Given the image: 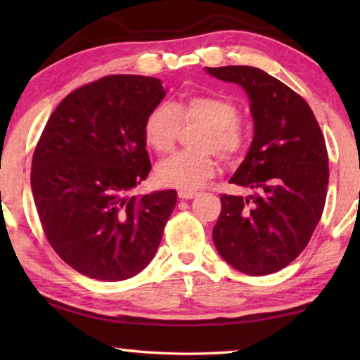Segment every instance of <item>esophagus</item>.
<instances>
[{
    "label": "esophagus",
    "mask_w": 360,
    "mask_h": 360,
    "mask_svg": "<svg viewBox=\"0 0 360 360\" xmlns=\"http://www.w3.org/2000/svg\"><path fill=\"white\" fill-rule=\"evenodd\" d=\"M197 192H193V191H179L178 192V197L181 198V200H191V198H193V197H197Z\"/></svg>",
    "instance_id": "34e87169"
}]
</instances>
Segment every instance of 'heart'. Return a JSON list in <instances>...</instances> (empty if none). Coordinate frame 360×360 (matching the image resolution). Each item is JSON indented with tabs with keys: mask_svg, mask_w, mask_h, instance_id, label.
Segmentation results:
<instances>
[{
	"mask_svg": "<svg viewBox=\"0 0 360 360\" xmlns=\"http://www.w3.org/2000/svg\"><path fill=\"white\" fill-rule=\"evenodd\" d=\"M241 111L230 98L217 95H191L176 105L162 103L144 120V139L157 154H168L178 143L181 125H202L193 138V148L158 163L157 181L162 186L191 191L216 172V152L225 163H236L248 149Z\"/></svg>",
	"mask_w": 360,
	"mask_h": 360,
	"instance_id": "heart-1",
	"label": "heart"
}]
</instances>
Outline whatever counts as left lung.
Returning a JSON list of instances; mask_svg holds the SVG:
<instances>
[{"label":"left lung","instance_id":"8db88e82","mask_svg":"<svg viewBox=\"0 0 360 360\" xmlns=\"http://www.w3.org/2000/svg\"><path fill=\"white\" fill-rule=\"evenodd\" d=\"M206 71L240 84L254 117L251 149L230 179L252 195H222L212 240L238 271L270 275L300 255L321 221L328 186L326 139L308 103L268 72L254 66Z\"/></svg>","mask_w":360,"mask_h":360}]
</instances>
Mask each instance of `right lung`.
Segmentation results:
<instances>
[{
    "label": "right lung",
    "instance_id": "obj_1",
    "mask_svg": "<svg viewBox=\"0 0 360 360\" xmlns=\"http://www.w3.org/2000/svg\"><path fill=\"white\" fill-rule=\"evenodd\" d=\"M163 96L155 77H101L65 96L36 144L32 191L42 231L85 276L129 279L160 245L178 192L130 191L150 172L143 127Z\"/></svg>",
    "mask_w": 360,
    "mask_h": 360
}]
</instances>
